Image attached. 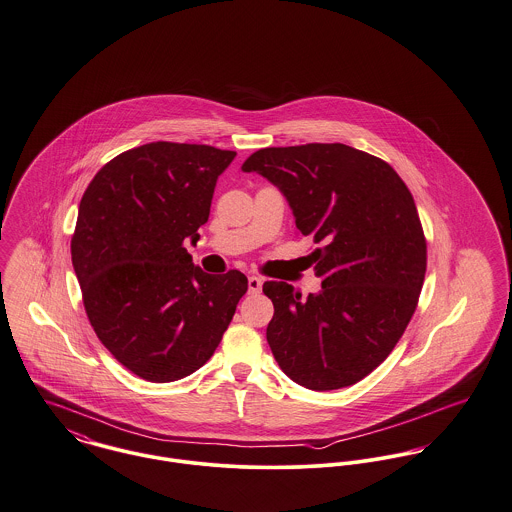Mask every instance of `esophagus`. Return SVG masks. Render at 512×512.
Listing matches in <instances>:
<instances>
[{"instance_id": "esophagus-1", "label": "esophagus", "mask_w": 512, "mask_h": 512, "mask_svg": "<svg viewBox=\"0 0 512 512\" xmlns=\"http://www.w3.org/2000/svg\"><path fill=\"white\" fill-rule=\"evenodd\" d=\"M247 284H249V292H251V294H257V292H261V288H263V279L251 275V277L247 279Z\"/></svg>"}]
</instances>
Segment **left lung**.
Returning a JSON list of instances; mask_svg holds the SVG:
<instances>
[{
  "instance_id": "obj_1",
  "label": "left lung",
  "mask_w": 512,
  "mask_h": 512,
  "mask_svg": "<svg viewBox=\"0 0 512 512\" xmlns=\"http://www.w3.org/2000/svg\"><path fill=\"white\" fill-rule=\"evenodd\" d=\"M241 171L279 186L296 229L318 243V294L263 284L279 367L312 391L355 385L395 349L424 283L426 237L408 186L383 159L343 143L259 149Z\"/></svg>"
}]
</instances>
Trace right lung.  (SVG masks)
Listing matches in <instances>:
<instances>
[{"label": "right lung", "instance_id": "right-lung-1", "mask_svg": "<svg viewBox=\"0 0 512 512\" xmlns=\"http://www.w3.org/2000/svg\"><path fill=\"white\" fill-rule=\"evenodd\" d=\"M235 151L157 141L106 163L88 184L70 241L88 320L115 359L151 383L200 369L247 292L239 271L192 263L216 180Z\"/></svg>", "mask_w": 512, "mask_h": 512}]
</instances>
